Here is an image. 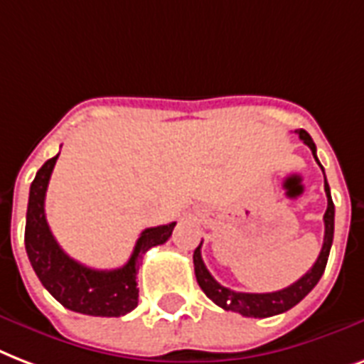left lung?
Masks as SVG:
<instances>
[{"instance_id": "1", "label": "left lung", "mask_w": 364, "mask_h": 364, "mask_svg": "<svg viewBox=\"0 0 364 364\" xmlns=\"http://www.w3.org/2000/svg\"><path fill=\"white\" fill-rule=\"evenodd\" d=\"M296 132L298 136H300V140L311 150L315 161L319 163V159H317V148H315V142L311 140V136H309L304 129H300V131ZM325 193L326 213L325 216H323V220H325L323 249H321L319 256H317V260H315V264L311 266V269H309L308 273H304L296 283H292L290 287H287V289L283 290H277V292H264V294H255V292H235V290L232 289H226V287H222V284L208 273L207 266H205V262H203L201 258V245H199V247L193 250V267H196L197 283H199L203 292H205L216 306H220V308L226 309V311H235V314H241L245 315V317H258V319L284 314V311H289L290 308H294L298 302H302L304 298L308 296L309 292L314 290L315 284L319 283L321 275L325 273L328 255H331L332 237H334V203H332L331 188L326 184V178Z\"/></svg>"}]
</instances>
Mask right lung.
<instances>
[{
  "mask_svg": "<svg viewBox=\"0 0 364 364\" xmlns=\"http://www.w3.org/2000/svg\"><path fill=\"white\" fill-rule=\"evenodd\" d=\"M56 159L58 156L45 161L30 186L24 232L30 264L41 284L64 308L92 317H121L138 306L136 273L142 256L151 247L165 243L176 222L144 230L125 266L117 269L83 266L60 249L45 218V193Z\"/></svg>",
  "mask_w": 364,
  "mask_h": 364,
  "instance_id": "1",
  "label": "right lung"
}]
</instances>
